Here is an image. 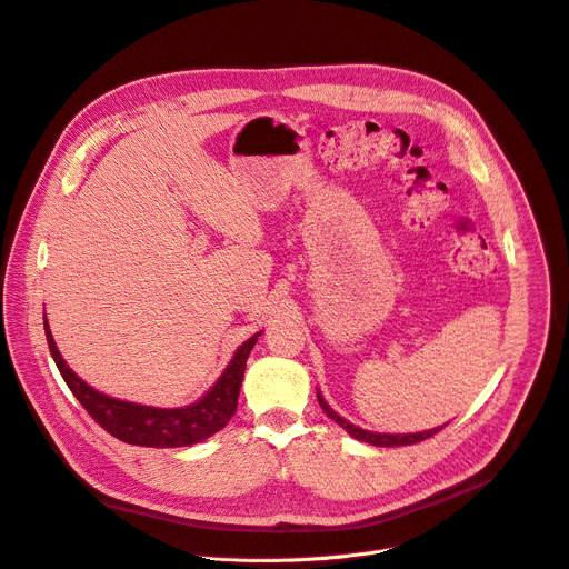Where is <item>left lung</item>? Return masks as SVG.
Masks as SVG:
<instances>
[{"label": "left lung", "instance_id": "1", "mask_svg": "<svg viewBox=\"0 0 569 569\" xmlns=\"http://www.w3.org/2000/svg\"><path fill=\"white\" fill-rule=\"evenodd\" d=\"M317 399H319V406L323 408V412L335 421L339 423L348 435H353L356 440H362L367 445H373V447H408V445H417V442H423L428 440V437H432L435 432H440L445 426L440 428H432V430H423V432H408V435H387V432H371V430H362L353 423H348L346 419H341L321 397V391H317Z\"/></svg>", "mask_w": 569, "mask_h": 569}]
</instances>
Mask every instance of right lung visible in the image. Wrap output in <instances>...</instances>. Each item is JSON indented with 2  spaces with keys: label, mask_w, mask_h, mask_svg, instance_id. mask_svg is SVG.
I'll return each instance as SVG.
<instances>
[{
  "label": "right lung",
  "mask_w": 569,
  "mask_h": 569,
  "mask_svg": "<svg viewBox=\"0 0 569 569\" xmlns=\"http://www.w3.org/2000/svg\"><path fill=\"white\" fill-rule=\"evenodd\" d=\"M46 337L50 353L74 395V399L83 406L109 435L118 437V440L134 445V447H154V449H172V447H191L198 445L213 432L221 430L234 415L239 389L246 371V360L252 351V346L259 337L252 335L248 341L239 346L232 362L218 378V382L207 391V395L187 408H150L139 403H127L111 397L100 395L93 387L86 385L81 378L74 376V371L63 362L61 353L57 351V343L52 339V332L48 328L46 319Z\"/></svg>",
  "instance_id": "1"
}]
</instances>
